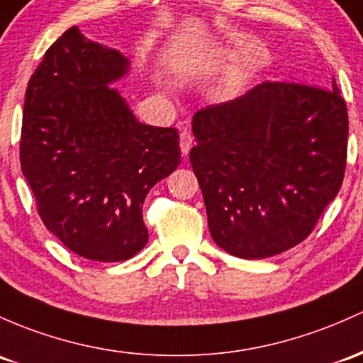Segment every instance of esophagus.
I'll return each mask as SVG.
<instances>
[{
  "mask_svg": "<svg viewBox=\"0 0 363 363\" xmlns=\"http://www.w3.org/2000/svg\"><path fill=\"white\" fill-rule=\"evenodd\" d=\"M194 145V136L192 133H190L189 130H182L180 133V149H182V154L186 155L190 152V149H192Z\"/></svg>",
  "mask_w": 363,
  "mask_h": 363,
  "instance_id": "1",
  "label": "esophagus"
}]
</instances>
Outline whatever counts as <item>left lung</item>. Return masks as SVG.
Masks as SVG:
<instances>
[{
	"label": "left lung",
	"mask_w": 363,
	"mask_h": 363,
	"mask_svg": "<svg viewBox=\"0 0 363 363\" xmlns=\"http://www.w3.org/2000/svg\"><path fill=\"white\" fill-rule=\"evenodd\" d=\"M190 162L213 240L259 259L303 242L342 185L348 111L336 81H264L194 116Z\"/></svg>",
	"instance_id": "obj_1"
}]
</instances>
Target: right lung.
Wrapping results in <instances>:
<instances>
[{"instance_id":"obj_1","label":"right lung","mask_w":363,"mask_h":363,"mask_svg":"<svg viewBox=\"0 0 363 363\" xmlns=\"http://www.w3.org/2000/svg\"><path fill=\"white\" fill-rule=\"evenodd\" d=\"M128 65L71 27L30 76L22 118L21 166L43 223L81 258L105 263L145 247L143 201L182 161L178 130L138 123L108 86Z\"/></svg>"}]
</instances>
